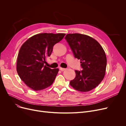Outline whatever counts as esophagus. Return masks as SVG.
I'll return each mask as SVG.
<instances>
[{
    "instance_id": "esophagus-1",
    "label": "esophagus",
    "mask_w": 126,
    "mask_h": 126,
    "mask_svg": "<svg viewBox=\"0 0 126 126\" xmlns=\"http://www.w3.org/2000/svg\"><path fill=\"white\" fill-rule=\"evenodd\" d=\"M66 69V68H62V67H60V70H61V71H64Z\"/></svg>"
}]
</instances>
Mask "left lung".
<instances>
[{"label": "left lung", "mask_w": 126, "mask_h": 126, "mask_svg": "<svg viewBox=\"0 0 126 126\" xmlns=\"http://www.w3.org/2000/svg\"><path fill=\"white\" fill-rule=\"evenodd\" d=\"M65 39L74 57L80 60L82 70H75L76 77L69 84L74 89L87 92L103 80L107 66L105 52L99 43L87 35L68 34Z\"/></svg>", "instance_id": "8db88e82"}]
</instances>
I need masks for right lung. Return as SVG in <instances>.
<instances>
[{"label":"right lung","instance_id":"obj_1","mask_svg":"<svg viewBox=\"0 0 126 126\" xmlns=\"http://www.w3.org/2000/svg\"><path fill=\"white\" fill-rule=\"evenodd\" d=\"M65 34L41 33L30 38L21 46L17 61V73L23 82L37 91L53 83L59 71L44 65L50 57L54 46L62 40Z\"/></svg>","mask_w":126,"mask_h":126}]
</instances>
